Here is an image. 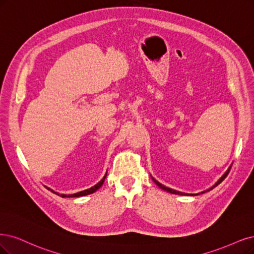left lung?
Wrapping results in <instances>:
<instances>
[{
    "label": "left lung",
    "instance_id": "8db88e82",
    "mask_svg": "<svg viewBox=\"0 0 254 254\" xmlns=\"http://www.w3.org/2000/svg\"><path fill=\"white\" fill-rule=\"evenodd\" d=\"M230 168H231V166L228 168V171H227L226 173H225V174H224V175L221 177V179H220V180H219L217 183H215V184H214V185L211 187V189H209L208 190H211L213 189V187H215V186H217V185H219V184H220V183H221V182H222V181L225 179V178L227 177V175H228V174H229V172H230ZM153 180H154V182H155V183H156V184H157L159 187H160V189H162L163 190H166L167 192L175 193V194H182V195L186 194V193H183V192H180V191H177V190H171V189H167V187H165V186H164V185H162L161 183H159L158 181H156V180L154 179V178H153ZM208 190H206V191H208ZM206 191H203V192H206ZM203 192H202V193H203ZM192 195H193V194H192Z\"/></svg>",
    "mask_w": 254,
    "mask_h": 254
}]
</instances>
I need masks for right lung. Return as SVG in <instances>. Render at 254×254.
<instances>
[{
    "label": "right lung",
    "mask_w": 254,
    "mask_h": 254,
    "mask_svg": "<svg viewBox=\"0 0 254 254\" xmlns=\"http://www.w3.org/2000/svg\"><path fill=\"white\" fill-rule=\"evenodd\" d=\"M106 177H107V174H106L105 177L102 178V180L100 182H98L95 186L91 187V189H89V190H83V191H79V192L74 193V194H69V195H67V194H61V196H63V198H65V196H82V195H86V194H90V193L95 192L98 189H100V186L103 184V182H105Z\"/></svg>",
    "instance_id": "add662e5"
}]
</instances>
